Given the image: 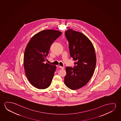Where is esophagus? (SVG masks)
<instances>
[{"instance_id":"1","label":"esophagus","mask_w":121,"mask_h":121,"mask_svg":"<svg viewBox=\"0 0 121 121\" xmlns=\"http://www.w3.org/2000/svg\"><path fill=\"white\" fill-rule=\"evenodd\" d=\"M59 67L60 68V69H64V67H62V66H59Z\"/></svg>"}]
</instances>
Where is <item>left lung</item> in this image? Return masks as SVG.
<instances>
[{"mask_svg": "<svg viewBox=\"0 0 121 121\" xmlns=\"http://www.w3.org/2000/svg\"><path fill=\"white\" fill-rule=\"evenodd\" d=\"M65 35L70 56L75 62L74 67L66 68L64 82L69 89H78L87 83L94 73L96 63L95 49L88 38L81 33L69 29Z\"/></svg>", "mask_w": 121, "mask_h": 121, "instance_id": "obj_1", "label": "left lung"}]
</instances>
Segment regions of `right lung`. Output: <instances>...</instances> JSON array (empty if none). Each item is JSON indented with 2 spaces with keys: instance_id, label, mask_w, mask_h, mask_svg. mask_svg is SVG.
Masks as SVG:
<instances>
[{
  "instance_id": "obj_1",
  "label": "right lung",
  "mask_w": 121,
  "mask_h": 121,
  "mask_svg": "<svg viewBox=\"0 0 121 121\" xmlns=\"http://www.w3.org/2000/svg\"><path fill=\"white\" fill-rule=\"evenodd\" d=\"M61 32L46 30L34 35L27 45L24 55V67L28 80L35 87L44 89L50 86L56 66L45 63L51 46Z\"/></svg>"
}]
</instances>
